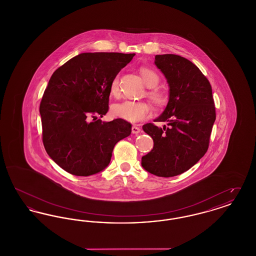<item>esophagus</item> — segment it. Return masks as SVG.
I'll use <instances>...</instances> for the list:
<instances>
[{
    "mask_svg": "<svg viewBox=\"0 0 256 256\" xmlns=\"http://www.w3.org/2000/svg\"><path fill=\"white\" fill-rule=\"evenodd\" d=\"M132 132L134 134H138L140 132V128L137 126H132Z\"/></svg>",
    "mask_w": 256,
    "mask_h": 256,
    "instance_id": "obj_1",
    "label": "esophagus"
}]
</instances>
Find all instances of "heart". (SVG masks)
<instances>
[{"instance_id":"1","label":"heart","mask_w":256,"mask_h":256,"mask_svg":"<svg viewBox=\"0 0 256 256\" xmlns=\"http://www.w3.org/2000/svg\"><path fill=\"white\" fill-rule=\"evenodd\" d=\"M140 74L144 84L148 87H150L148 91V98L158 106H162L166 104L167 98L165 93L154 86L159 82V76L158 73L150 68H141ZM119 92V76L113 78L110 84V93L116 96ZM152 113L150 106L144 102L135 100H124L120 104H115L112 108V114L115 117L121 118L128 122H139L148 118Z\"/></svg>"}]
</instances>
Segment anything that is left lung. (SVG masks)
Masks as SVG:
<instances>
[{
	"mask_svg": "<svg viewBox=\"0 0 256 256\" xmlns=\"http://www.w3.org/2000/svg\"><path fill=\"white\" fill-rule=\"evenodd\" d=\"M154 64L170 87L167 106L154 120L166 124L143 126L154 148L141 164L154 176L170 178L189 170L206 154L216 111L211 86L194 63L167 54L156 56Z\"/></svg>",
	"mask_w": 256,
	"mask_h": 256,
	"instance_id": "left-lung-1",
	"label": "left lung"
}]
</instances>
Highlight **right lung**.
I'll use <instances>...</instances> for the list:
<instances>
[{
	"instance_id": "obj_1",
	"label": "right lung",
	"mask_w": 256,
	"mask_h": 256,
	"mask_svg": "<svg viewBox=\"0 0 256 256\" xmlns=\"http://www.w3.org/2000/svg\"><path fill=\"white\" fill-rule=\"evenodd\" d=\"M135 54L84 52L52 74L40 102L43 144L63 170L95 174L110 164L114 146L132 134L122 119L102 122L110 84ZM92 120V122L90 120Z\"/></svg>"
}]
</instances>
